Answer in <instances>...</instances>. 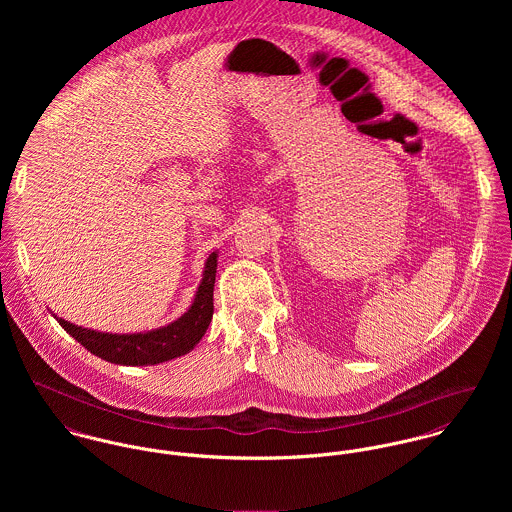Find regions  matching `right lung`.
<instances>
[{"label":"right lung","mask_w":512,"mask_h":512,"mask_svg":"<svg viewBox=\"0 0 512 512\" xmlns=\"http://www.w3.org/2000/svg\"><path fill=\"white\" fill-rule=\"evenodd\" d=\"M217 278V252L207 258L201 286L193 299V305L177 321L167 327L134 335H112L82 329L73 323L59 319V325L92 355L114 365H159L181 355H187L207 333L213 319V290Z\"/></svg>","instance_id":"right-lung-1"}]
</instances>
